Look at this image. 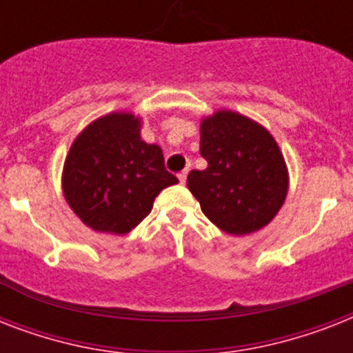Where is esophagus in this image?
I'll list each match as a JSON object with an SVG mask.
<instances>
[{
    "label": "esophagus",
    "instance_id": "obj_1",
    "mask_svg": "<svg viewBox=\"0 0 353 353\" xmlns=\"http://www.w3.org/2000/svg\"><path fill=\"white\" fill-rule=\"evenodd\" d=\"M187 174H188V170H183L177 174V177H179V183H181V185H185V181H187Z\"/></svg>",
    "mask_w": 353,
    "mask_h": 353
}]
</instances>
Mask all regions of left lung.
<instances>
[{
  "label": "left lung",
  "instance_id": "obj_1",
  "mask_svg": "<svg viewBox=\"0 0 353 353\" xmlns=\"http://www.w3.org/2000/svg\"><path fill=\"white\" fill-rule=\"evenodd\" d=\"M199 154L209 165L190 172L187 185L214 225L240 236L273 220L288 194V168L265 128L218 112L201 122Z\"/></svg>",
  "mask_w": 353,
  "mask_h": 353
}]
</instances>
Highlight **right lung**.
<instances>
[{
	"label": "right lung",
	"mask_w": 353,
	"mask_h": 353,
	"mask_svg": "<svg viewBox=\"0 0 353 353\" xmlns=\"http://www.w3.org/2000/svg\"><path fill=\"white\" fill-rule=\"evenodd\" d=\"M139 132L132 113H112L91 122L69 150L63 196L93 231L126 234L150 214L157 194L177 183L159 146Z\"/></svg>",
	"instance_id": "add662e5"
}]
</instances>
